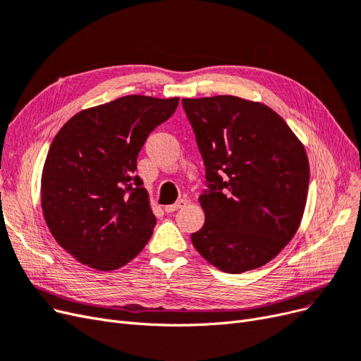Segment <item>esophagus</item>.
<instances>
[{"label": "esophagus", "instance_id": "1", "mask_svg": "<svg viewBox=\"0 0 361 361\" xmlns=\"http://www.w3.org/2000/svg\"><path fill=\"white\" fill-rule=\"evenodd\" d=\"M184 205H185V201H184V200H180V201H177L176 204L166 205V207H165V212H166V213H173V212L180 210V208H181V207H184Z\"/></svg>", "mask_w": 361, "mask_h": 361}]
</instances>
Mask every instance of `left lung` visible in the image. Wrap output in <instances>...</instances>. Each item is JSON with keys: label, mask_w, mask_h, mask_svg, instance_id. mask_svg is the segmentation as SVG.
I'll return each mask as SVG.
<instances>
[{"label": "left lung", "mask_w": 361, "mask_h": 361, "mask_svg": "<svg viewBox=\"0 0 361 361\" xmlns=\"http://www.w3.org/2000/svg\"><path fill=\"white\" fill-rule=\"evenodd\" d=\"M205 166L195 249L225 273L271 261L303 217L309 161L281 115L235 96L183 99Z\"/></svg>", "instance_id": "1"}]
</instances>
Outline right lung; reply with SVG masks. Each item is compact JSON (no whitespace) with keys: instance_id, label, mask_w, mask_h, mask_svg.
Here are the masks:
<instances>
[{"instance_id":"add662e5","label":"right lung","mask_w":361,"mask_h":361,"mask_svg":"<svg viewBox=\"0 0 361 361\" xmlns=\"http://www.w3.org/2000/svg\"><path fill=\"white\" fill-rule=\"evenodd\" d=\"M178 97L124 96L80 111L56 133L42 173V208L51 234L80 264L100 271L130 262L153 235L136 159Z\"/></svg>"}]
</instances>
